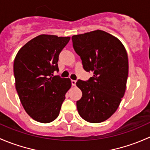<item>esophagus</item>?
Returning <instances> with one entry per match:
<instances>
[{"mask_svg": "<svg viewBox=\"0 0 150 150\" xmlns=\"http://www.w3.org/2000/svg\"><path fill=\"white\" fill-rule=\"evenodd\" d=\"M76 80H71L72 86H76Z\"/></svg>", "mask_w": 150, "mask_h": 150, "instance_id": "34e87169", "label": "esophagus"}]
</instances>
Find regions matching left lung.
<instances>
[{
	"label": "left lung",
	"mask_w": 150,
	"mask_h": 150,
	"mask_svg": "<svg viewBox=\"0 0 150 150\" xmlns=\"http://www.w3.org/2000/svg\"><path fill=\"white\" fill-rule=\"evenodd\" d=\"M71 39L84 70L94 72L87 81L76 82L82 92L76 102L79 114L89 123H101L116 111L125 94L127 52L118 38L102 30L74 35Z\"/></svg>",
	"instance_id": "obj_1"
}]
</instances>
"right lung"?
I'll list each match as a JSON object with an SVG mask.
<instances>
[{"mask_svg":"<svg viewBox=\"0 0 150 150\" xmlns=\"http://www.w3.org/2000/svg\"><path fill=\"white\" fill-rule=\"evenodd\" d=\"M69 37L40 35L26 43L13 63L15 84L20 101L35 121L50 123L58 116L70 79L54 76L60 52Z\"/></svg>","mask_w":150,"mask_h":150,"instance_id":"right-lung-1","label":"right lung"}]
</instances>
